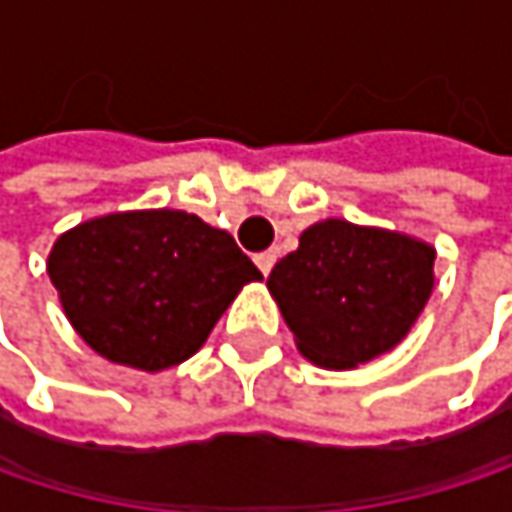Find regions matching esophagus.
<instances>
[{
	"label": "esophagus",
	"instance_id": "34e87169",
	"mask_svg": "<svg viewBox=\"0 0 512 512\" xmlns=\"http://www.w3.org/2000/svg\"><path fill=\"white\" fill-rule=\"evenodd\" d=\"M255 263L263 275H269V272H272V266H275V255H272V252H260V255H255Z\"/></svg>",
	"mask_w": 512,
	"mask_h": 512
}]
</instances>
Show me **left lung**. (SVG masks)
<instances>
[{"label": "left lung", "mask_w": 512, "mask_h": 512, "mask_svg": "<svg viewBox=\"0 0 512 512\" xmlns=\"http://www.w3.org/2000/svg\"><path fill=\"white\" fill-rule=\"evenodd\" d=\"M433 263L436 249L418 237L323 219L275 263L266 287L302 356L350 370L412 332L436 284Z\"/></svg>", "instance_id": "8db88e82"}]
</instances>
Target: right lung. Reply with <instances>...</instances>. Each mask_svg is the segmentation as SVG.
<instances>
[{
	"label": "right lung",
	"mask_w": 512,
	"mask_h": 512,
	"mask_svg": "<svg viewBox=\"0 0 512 512\" xmlns=\"http://www.w3.org/2000/svg\"><path fill=\"white\" fill-rule=\"evenodd\" d=\"M47 275L76 335L106 361L159 373L192 358L260 269L186 210L94 216L52 243Z\"/></svg>",
	"instance_id": "obj_1"
}]
</instances>
